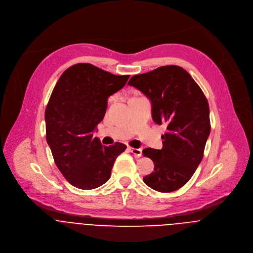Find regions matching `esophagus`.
<instances>
[{
	"mask_svg": "<svg viewBox=\"0 0 253 253\" xmlns=\"http://www.w3.org/2000/svg\"><path fill=\"white\" fill-rule=\"evenodd\" d=\"M128 150L133 153L135 156H141L142 154V149L141 148H133V147H128Z\"/></svg>",
	"mask_w": 253,
	"mask_h": 253,
	"instance_id": "obj_1",
	"label": "esophagus"
}]
</instances>
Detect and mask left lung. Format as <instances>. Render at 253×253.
I'll list each match as a JSON object with an SVG mask.
<instances>
[{"label":"left lung","mask_w":253,"mask_h":253,"mask_svg":"<svg viewBox=\"0 0 253 253\" xmlns=\"http://www.w3.org/2000/svg\"><path fill=\"white\" fill-rule=\"evenodd\" d=\"M151 102L152 120L165 124L161 149L145 148L154 171L143 177L155 191L169 193L183 187L201 163L211 131L208 101L191 75L176 65L135 75L127 83Z\"/></svg>","instance_id":"left-lung-1"}]
</instances>
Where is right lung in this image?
<instances>
[{"instance_id":"1","label":"right lung","mask_w":253,"mask_h":253,"mask_svg":"<svg viewBox=\"0 0 253 253\" xmlns=\"http://www.w3.org/2000/svg\"><path fill=\"white\" fill-rule=\"evenodd\" d=\"M128 78L79 63L63 72L52 91L45 110L46 141L56 166L76 188L105 184L116 158L126 148L120 142L103 146L93 132L105 117L108 98Z\"/></svg>"}]
</instances>
